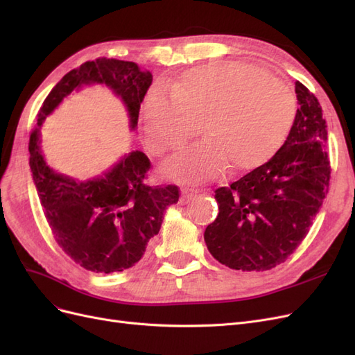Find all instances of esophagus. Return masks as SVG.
<instances>
[{"instance_id": "34e87169", "label": "esophagus", "mask_w": 355, "mask_h": 355, "mask_svg": "<svg viewBox=\"0 0 355 355\" xmlns=\"http://www.w3.org/2000/svg\"><path fill=\"white\" fill-rule=\"evenodd\" d=\"M198 189L196 188H189V187H184L180 189V202L187 204L188 201H191L192 198H194L197 194H198Z\"/></svg>"}]
</instances>
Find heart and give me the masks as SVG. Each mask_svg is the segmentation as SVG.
I'll use <instances>...</instances> for the list:
<instances>
[{
    "mask_svg": "<svg viewBox=\"0 0 355 355\" xmlns=\"http://www.w3.org/2000/svg\"><path fill=\"white\" fill-rule=\"evenodd\" d=\"M145 96L146 144L155 154L176 148L202 132L209 139L180 149L164 170L178 180L200 182L234 170H253L280 149L296 118L293 92L261 67L216 62L192 68L170 85Z\"/></svg>",
    "mask_w": 355,
    "mask_h": 355,
    "instance_id": "1",
    "label": "heart"
}]
</instances>
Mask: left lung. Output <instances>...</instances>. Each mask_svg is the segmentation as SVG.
<instances>
[{
    "instance_id": "left-lung-1",
    "label": "left lung",
    "mask_w": 355,
    "mask_h": 355,
    "mask_svg": "<svg viewBox=\"0 0 355 355\" xmlns=\"http://www.w3.org/2000/svg\"><path fill=\"white\" fill-rule=\"evenodd\" d=\"M284 145L265 164L214 191L218 218L204 231L214 259L231 270L266 271L292 254L329 192L330 161L323 110L302 83Z\"/></svg>"
}]
</instances>
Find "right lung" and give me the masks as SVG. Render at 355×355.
Masks as SVG:
<instances>
[{"mask_svg":"<svg viewBox=\"0 0 355 355\" xmlns=\"http://www.w3.org/2000/svg\"><path fill=\"white\" fill-rule=\"evenodd\" d=\"M90 84H103L120 96L130 128L137 127L153 73L135 62L89 60L69 71L42 102L29 137V166L44 216L62 250L87 271L110 274L142 259L166 209L178 202L179 188L146 185L151 161L141 151L125 154L111 170L85 182L59 175L46 164L40 148L42 121L73 90Z\"/></svg>","mask_w":355,"mask_h":355,"instance_id":"obj_1","label":"right lung"}]
</instances>
